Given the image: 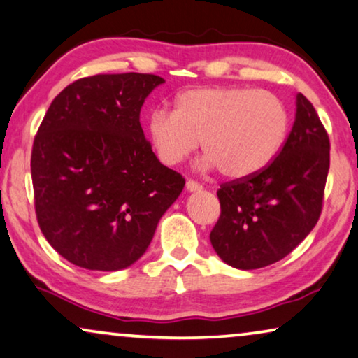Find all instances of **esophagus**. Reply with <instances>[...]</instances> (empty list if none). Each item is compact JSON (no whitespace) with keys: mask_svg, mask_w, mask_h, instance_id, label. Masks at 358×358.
I'll return each mask as SVG.
<instances>
[{"mask_svg":"<svg viewBox=\"0 0 358 358\" xmlns=\"http://www.w3.org/2000/svg\"><path fill=\"white\" fill-rule=\"evenodd\" d=\"M185 189H187L189 192H200V190H202L203 187L199 182H195V180L189 179L187 182H185Z\"/></svg>","mask_w":358,"mask_h":358,"instance_id":"esophagus-1","label":"esophagus"}]
</instances>
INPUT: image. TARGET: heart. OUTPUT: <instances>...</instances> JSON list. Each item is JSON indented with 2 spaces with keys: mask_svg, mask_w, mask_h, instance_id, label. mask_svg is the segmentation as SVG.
Masks as SVG:
<instances>
[{
  "mask_svg": "<svg viewBox=\"0 0 358 358\" xmlns=\"http://www.w3.org/2000/svg\"><path fill=\"white\" fill-rule=\"evenodd\" d=\"M290 127V114L271 91L244 86L194 87L176 97L174 110L156 109L148 136L158 158L174 166L199 148L203 169L243 179L275 158Z\"/></svg>",
  "mask_w": 358,
  "mask_h": 358,
  "instance_id": "heart-1",
  "label": "heart"
}]
</instances>
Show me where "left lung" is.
I'll use <instances>...</instances> for the list:
<instances>
[{"label":"left lung","instance_id":"8db88e82","mask_svg":"<svg viewBox=\"0 0 358 358\" xmlns=\"http://www.w3.org/2000/svg\"><path fill=\"white\" fill-rule=\"evenodd\" d=\"M329 171V136L301 92L277 158L249 178L223 184L210 241L223 262L252 271L280 261L315 228Z\"/></svg>","mask_w":358,"mask_h":358}]
</instances>
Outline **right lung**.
<instances>
[{
    "instance_id": "add662e5",
    "label": "right lung",
    "mask_w": 358,
    "mask_h": 358,
    "mask_svg": "<svg viewBox=\"0 0 358 358\" xmlns=\"http://www.w3.org/2000/svg\"><path fill=\"white\" fill-rule=\"evenodd\" d=\"M163 83L143 73L81 78L38 127L31 158L37 222L78 267H130L182 192V176L159 163L140 125L141 106Z\"/></svg>"
}]
</instances>
